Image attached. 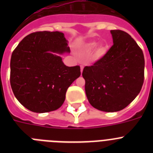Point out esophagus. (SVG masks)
Returning a JSON list of instances; mask_svg holds the SVG:
<instances>
[{"mask_svg": "<svg viewBox=\"0 0 153 153\" xmlns=\"http://www.w3.org/2000/svg\"><path fill=\"white\" fill-rule=\"evenodd\" d=\"M83 66H80V71H81V74L83 73Z\"/></svg>", "mask_w": 153, "mask_h": 153, "instance_id": "34e87169", "label": "esophagus"}]
</instances>
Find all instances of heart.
Wrapping results in <instances>:
<instances>
[{"label":"heart","mask_w":153,"mask_h":153,"mask_svg":"<svg viewBox=\"0 0 153 153\" xmlns=\"http://www.w3.org/2000/svg\"><path fill=\"white\" fill-rule=\"evenodd\" d=\"M97 46V43L96 42H90V43H88V44L86 45V48L89 51L90 50H93ZM106 48L104 45H100L97 47V51H96V54H97V56H102V55L106 53Z\"/></svg>","instance_id":"heart-1"}]
</instances>
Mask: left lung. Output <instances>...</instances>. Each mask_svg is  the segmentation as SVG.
Returning a JSON list of instances; mask_svg holds the SVG:
<instances>
[{
    "label": "left lung",
    "instance_id": "left-lung-1",
    "mask_svg": "<svg viewBox=\"0 0 153 153\" xmlns=\"http://www.w3.org/2000/svg\"><path fill=\"white\" fill-rule=\"evenodd\" d=\"M110 32L113 45L93 65L85 67L82 75L92 106L101 111L117 112L140 93L145 60L142 49L129 33L120 30Z\"/></svg>",
    "mask_w": 153,
    "mask_h": 153
}]
</instances>
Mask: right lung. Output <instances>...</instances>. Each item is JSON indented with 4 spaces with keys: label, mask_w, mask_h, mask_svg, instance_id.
<instances>
[{
    "label": "right lung",
    "mask_w": 153,
    "mask_h": 153,
    "mask_svg": "<svg viewBox=\"0 0 153 153\" xmlns=\"http://www.w3.org/2000/svg\"><path fill=\"white\" fill-rule=\"evenodd\" d=\"M64 34L38 31L25 36L10 59L13 93L24 107L34 113L59 109L69 86L80 76L79 66L67 67L55 53H70Z\"/></svg>",
    "instance_id": "1"
}]
</instances>
